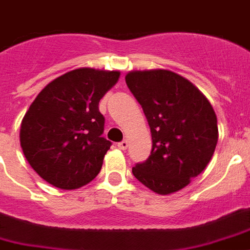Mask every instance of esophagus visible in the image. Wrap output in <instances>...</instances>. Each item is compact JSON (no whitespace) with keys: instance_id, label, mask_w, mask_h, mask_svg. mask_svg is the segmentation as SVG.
Returning <instances> with one entry per match:
<instances>
[{"instance_id":"1","label":"esophagus","mask_w":250,"mask_h":250,"mask_svg":"<svg viewBox=\"0 0 250 250\" xmlns=\"http://www.w3.org/2000/svg\"><path fill=\"white\" fill-rule=\"evenodd\" d=\"M118 148L122 149V150H125V149L128 148V141H127V140L121 141V143H119V144H118Z\"/></svg>"}]
</instances>
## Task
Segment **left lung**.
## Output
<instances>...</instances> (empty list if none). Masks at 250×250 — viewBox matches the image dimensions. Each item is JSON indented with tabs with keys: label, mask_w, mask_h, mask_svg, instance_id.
<instances>
[{
	"label": "left lung",
	"mask_w": 250,
	"mask_h": 250,
	"mask_svg": "<svg viewBox=\"0 0 250 250\" xmlns=\"http://www.w3.org/2000/svg\"><path fill=\"white\" fill-rule=\"evenodd\" d=\"M125 83L152 132L150 156L132 174L158 194L183 189L205 170L217 146L213 106L197 86L168 70L129 71Z\"/></svg>",
	"instance_id": "1"
}]
</instances>
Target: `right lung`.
I'll return each instance as SVG.
<instances>
[{"instance_id":"obj_1","label":"right lung","mask_w":250,"mask_h":250,"mask_svg":"<svg viewBox=\"0 0 250 250\" xmlns=\"http://www.w3.org/2000/svg\"><path fill=\"white\" fill-rule=\"evenodd\" d=\"M119 71L82 67L45 86L21 125V146L33 170L61 189H76L98 175L110 149L98 102Z\"/></svg>"}]
</instances>
